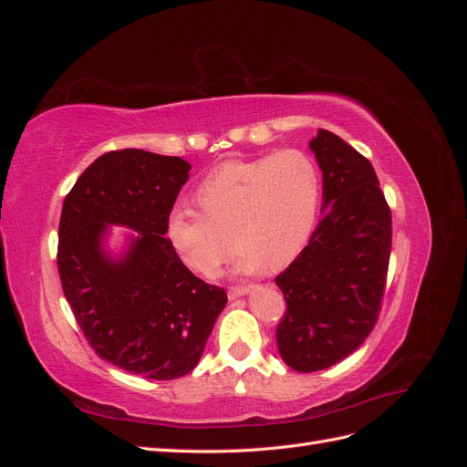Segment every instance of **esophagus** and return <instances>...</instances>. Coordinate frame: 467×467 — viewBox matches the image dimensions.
I'll use <instances>...</instances> for the list:
<instances>
[{
    "label": "esophagus",
    "instance_id": "esophagus-1",
    "mask_svg": "<svg viewBox=\"0 0 467 467\" xmlns=\"http://www.w3.org/2000/svg\"><path fill=\"white\" fill-rule=\"evenodd\" d=\"M247 292H249V286H230V288H228L230 300H235V298H239V296H244V294H247Z\"/></svg>",
    "mask_w": 467,
    "mask_h": 467
}]
</instances>
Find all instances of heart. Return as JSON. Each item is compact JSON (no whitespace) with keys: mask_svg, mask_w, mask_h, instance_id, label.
Listing matches in <instances>:
<instances>
[{"mask_svg":"<svg viewBox=\"0 0 467 467\" xmlns=\"http://www.w3.org/2000/svg\"><path fill=\"white\" fill-rule=\"evenodd\" d=\"M321 175L312 155L280 150L255 160L228 161L194 189L201 210L177 204L165 220L177 259L202 276H214L239 247L237 271L288 265L307 244L317 220Z\"/></svg>","mask_w":467,"mask_h":467,"instance_id":"b5f03b06","label":"heart"}]
</instances>
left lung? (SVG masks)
Wrapping results in <instances>:
<instances>
[{
	"instance_id": "1",
	"label": "left lung",
	"mask_w": 467,
	"mask_h": 467,
	"mask_svg": "<svg viewBox=\"0 0 467 467\" xmlns=\"http://www.w3.org/2000/svg\"><path fill=\"white\" fill-rule=\"evenodd\" d=\"M309 148L323 171V216L275 278L286 300L278 352L304 374L329 368L370 335L391 253V210L372 163L329 130H319Z\"/></svg>"
}]
</instances>
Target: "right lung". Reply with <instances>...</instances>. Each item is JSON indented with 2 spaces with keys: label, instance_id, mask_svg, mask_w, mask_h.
Instances as JSON below:
<instances>
[{
  "label": "right lung",
  "instance_id": "1",
  "mask_svg": "<svg viewBox=\"0 0 467 467\" xmlns=\"http://www.w3.org/2000/svg\"><path fill=\"white\" fill-rule=\"evenodd\" d=\"M191 163L144 150L97 158L66 194L58 228V273L86 341L103 360L150 379H175L201 360L228 302L182 265L165 220ZM107 223L139 232L124 260L100 247Z\"/></svg>",
  "mask_w": 467,
  "mask_h": 467
}]
</instances>
